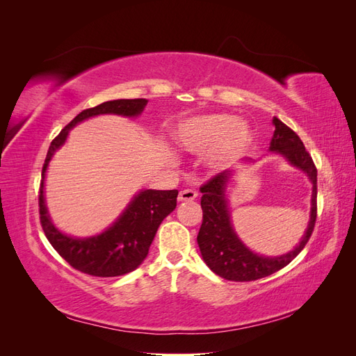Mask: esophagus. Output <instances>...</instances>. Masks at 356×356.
Wrapping results in <instances>:
<instances>
[{
  "label": "esophagus",
  "mask_w": 356,
  "mask_h": 356,
  "mask_svg": "<svg viewBox=\"0 0 356 356\" xmlns=\"http://www.w3.org/2000/svg\"><path fill=\"white\" fill-rule=\"evenodd\" d=\"M197 197V191L195 188H186L181 190L178 195L179 202H187V200H195Z\"/></svg>",
  "instance_id": "1"
}]
</instances>
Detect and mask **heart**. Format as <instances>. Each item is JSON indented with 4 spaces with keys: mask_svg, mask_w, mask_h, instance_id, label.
I'll list each match as a JSON object with an SVG mask.
<instances>
[{
    "mask_svg": "<svg viewBox=\"0 0 356 356\" xmlns=\"http://www.w3.org/2000/svg\"><path fill=\"white\" fill-rule=\"evenodd\" d=\"M174 138L186 152L204 156L207 166L218 169L243 154L252 141V131L230 114H202L178 123Z\"/></svg>",
    "mask_w": 356,
    "mask_h": 356,
    "instance_id": "heart-1",
    "label": "heart"
}]
</instances>
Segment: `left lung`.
I'll return each mask as SVG.
<instances>
[{
    "label": "left lung",
    "mask_w": 356,
    "mask_h": 356,
    "mask_svg": "<svg viewBox=\"0 0 356 356\" xmlns=\"http://www.w3.org/2000/svg\"><path fill=\"white\" fill-rule=\"evenodd\" d=\"M275 132L268 152L282 156L288 163L300 169L312 182L310 215L305 234L293 250L275 257L251 251L236 233L230 212V191L239 168H230L215 175L208 184L200 187L203 221L197 234V243L203 261L211 270L227 281L248 282L272 275L289 264L307 243L316 220V168L306 152L298 135L279 118L273 117ZM260 160V159H258ZM258 160L242 159V165H252Z\"/></svg>",
    "instance_id": "left-lung-1"
}]
</instances>
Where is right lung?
Here are the masks:
<instances>
[{
  "label": "right lung",
  "instance_id": "1",
  "mask_svg": "<svg viewBox=\"0 0 356 356\" xmlns=\"http://www.w3.org/2000/svg\"><path fill=\"white\" fill-rule=\"evenodd\" d=\"M147 99H114L81 111L53 139L46 156L40 187V220L51 246L74 268L92 276L113 277L134 272L143 264L159 225L177 208L178 190L143 188L135 193L122 213L104 232L77 238L59 230L53 222L44 196V182L50 160L65 145L71 129L96 115L136 118L143 114Z\"/></svg>",
  "mask_w": 356,
  "mask_h": 356
}]
</instances>
